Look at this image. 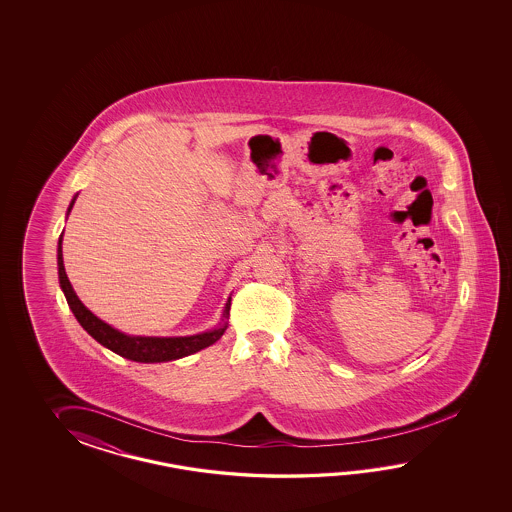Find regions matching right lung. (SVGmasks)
I'll list each match as a JSON object with an SVG mask.
<instances>
[{"instance_id": "1", "label": "right lung", "mask_w": 512, "mask_h": 512, "mask_svg": "<svg viewBox=\"0 0 512 512\" xmlns=\"http://www.w3.org/2000/svg\"><path fill=\"white\" fill-rule=\"evenodd\" d=\"M73 205H75V199L71 201L67 212H71ZM58 278H60V287L66 294L67 304L71 307L73 315L77 316L80 326L84 327L87 333L102 346L115 351L124 359L135 360V362H168V360L183 359L186 355H192L196 351L212 346L227 329V324H225V326L203 333V335L177 338L130 337V335L120 333L93 315L86 305L78 300L77 293L73 291L71 283L67 280L66 269H64L62 236L58 240ZM229 309L230 300L225 307V316H229Z\"/></svg>"}]
</instances>
